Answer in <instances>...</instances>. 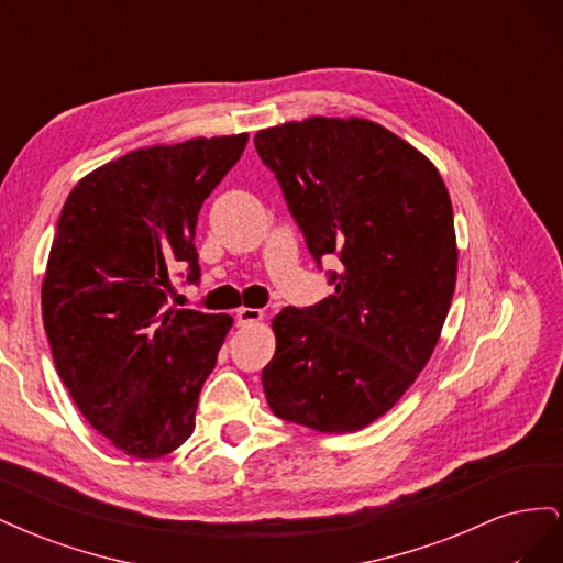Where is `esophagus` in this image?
I'll return each instance as SVG.
<instances>
[{"instance_id":"34e87169","label":"esophagus","mask_w":563,"mask_h":563,"mask_svg":"<svg viewBox=\"0 0 563 563\" xmlns=\"http://www.w3.org/2000/svg\"><path fill=\"white\" fill-rule=\"evenodd\" d=\"M263 317H265V312L258 310V308H240V310H236V314H234V319H236V323H240V327H249V323H258V321H263Z\"/></svg>"}]
</instances>
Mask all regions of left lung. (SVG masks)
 <instances>
[{
	"label": "left lung",
	"mask_w": 563,
	"mask_h": 563,
	"mask_svg": "<svg viewBox=\"0 0 563 563\" xmlns=\"http://www.w3.org/2000/svg\"><path fill=\"white\" fill-rule=\"evenodd\" d=\"M314 261L335 291L272 319V413L343 434L395 406L430 362L457 275L453 207L437 166L368 119L310 117L255 133Z\"/></svg>",
	"instance_id": "1"
}]
</instances>
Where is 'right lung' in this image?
I'll return each instance as SVG.
<instances>
[{"label":"right lung","mask_w":563,"mask_h":563,"mask_svg":"<svg viewBox=\"0 0 563 563\" xmlns=\"http://www.w3.org/2000/svg\"><path fill=\"white\" fill-rule=\"evenodd\" d=\"M249 133L152 145L108 162L67 195L42 282L56 371L110 444L162 457L195 430L197 399L230 314L166 308L172 272L199 279L203 199L240 162Z\"/></svg>","instance_id":"add662e5"}]
</instances>
